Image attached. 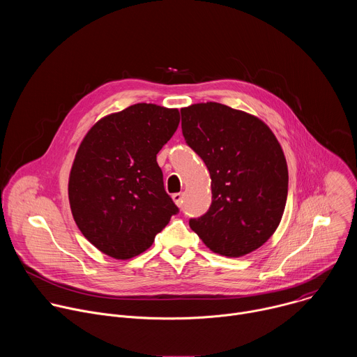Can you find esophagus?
I'll list each match as a JSON object with an SVG mask.
<instances>
[{
	"mask_svg": "<svg viewBox=\"0 0 357 357\" xmlns=\"http://www.w3.org/2000/svg\"><path fill=\"white\" fill-rule=\"evenodd\" d=\"M172 200L175 202L176 206L181 208L182 203H183V193H181V192H179V193H174V195H172Z\"/></svg>",
	"mask_w": 357,
	"mask_h": 357,
	"instance_id": "esophagus-1",
	"label": "esophagus"
}]
</instances>
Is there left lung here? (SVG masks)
Segmentation results:
<instances>
[{"instance_id": "left-lung-1", "label": "left lung", "mask_w": 357, "mask_h": 357, "mask_svg": "<svg viewBox=\"0 0 357 357\" xmlns=\"http://www.w3.org/2000/svg\"><path fill=\"white\" fill-rule=\"evenodd\" d=\"M181 116L185 141L212 179V205L189 226L213 252L245 256L281 222L288 195L282 148L259 117L220 103L192 105Z\"/></svg>"}]
</instances>
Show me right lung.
Instances as JSON below:
<instances>
[{"label": "right lung", "mask_w": 357, "mask_h": 357, "mask_svg": "<svg viewBox=\"0 0 357 357\" xmlns=\"http://www.w3.org/2000/svg\"><path fill=\"white\" fill-rule=\"evenodd\" d=\"M178 124V109L138 103L98 120L80 142L69 203L79 230L101 252L138 256L178 213L157 162Z\"/></svg>", "instance_id": "obj_1"}]
</instances>
